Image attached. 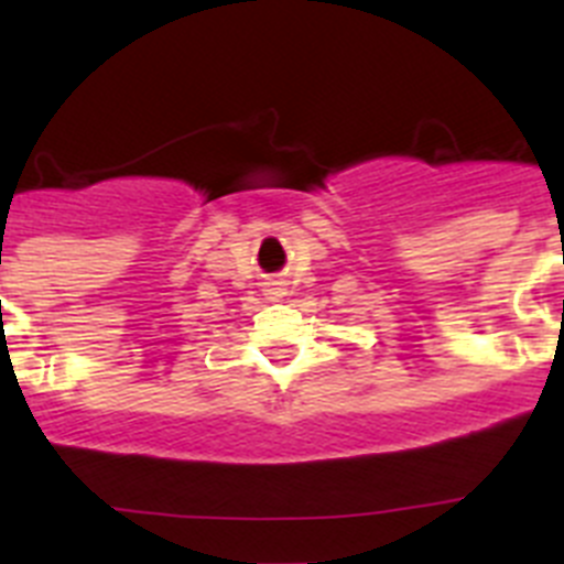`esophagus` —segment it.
Returning a JSON list of instances; mask_svg holds the SVG:
<instances>
[{"label":"esophagus","instance_id":"1","mask_svg":"<svg viewBox=\"0 0 564 564\" xmlns=\"http://www.w3.org/2000/svg\"><path fill=\"white\" fill-rule=\"evenodd\" d=\"M268 299H273V302H276V299H282V288H279V282H273V285L268 288Z\"/></svg>","mask_w":564,"mask_h":564}]
</instances>
